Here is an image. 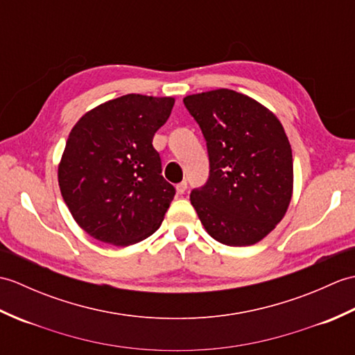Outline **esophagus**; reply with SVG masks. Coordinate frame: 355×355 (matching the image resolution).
<instances>
[{"label":"esophagus","mask_w":355,"mask_h":355,"mask_svg":"<svg viewBox=\"0 0 355 355\" xmlns=\"http://www.w3.org/2000/svg\"><path fill=\"white\" fill-rule=\"evenodd\" d=\"M175 189H177V193H180V195H183V193L186 192V189H187V183H186V182H182V183H178V184L175 186Z\"/></svg>","instance_id":"34e87169"}]
</instances>
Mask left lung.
<instances>
[{
	"label": "left lung",
	"mask_w": 355,
	"mask_h": 355,
	"mask_svg": "<svg viewBox=\"0 0 355 355\" xmlns=\"http://www.w3.org/2000/svg\"><path fill=\"white\" fill-rule=\"evenodd\" d=\"M206 139L209 178L191 192L201 224L218 243H259L293 195V154L277 117L252 97L220 88L186 96Z\"/></svg>",
	"instance_id": "1"
}]
</instances>
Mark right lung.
Wrapping results in <instances>:
<instances>
[{"instance_id": "obj_1", "label": "right lung", "mask_w": 355, "mask_h": 355, "mask_svg": "<svg viewBox=\"0 0 355 355\" xmlns=\"http://www.w3.org/2000/svg\"><path fill=\"white\" fill-rule=\"evenodd\" d=\"M173 97L126 94L79 119L58 168L62 198L89 236L126 247L160 227L175 187L162 175L154 134Z\"/></svg>"}]
</instances>
